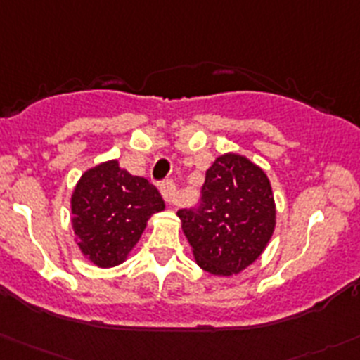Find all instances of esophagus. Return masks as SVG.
<instances>
[{
    "instance_id": "esophagus-1",
    "label": "esophagus",
    "mask_w": 360,
    "mask_h": 360,
    "mask_svg": "<svg viewBox=\"0 0 360 360\" xmlns=\"http://www.w3.org/2000/svg\"><path fill=\"white\" fill-rule=\"evenodd\" d=\"M160 190H161V195L163 199L167 200L169 204H176L177 202V188L176 183L172 179H167L160 184Z\"/></svg>"
}]
</instances>
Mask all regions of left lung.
Wrapping results in <instances>:
<instances>
[{
    "label": "left lung",
    "mask_w": 360,
    "mask_h": 360,
    "mask_svg": "<svg viewBox=\"0 0 360 360\" xmlns=\"http://www.w3.org/2000/svg\"><path fill=\"white\" fill-rule=\"evenodd\" d=\"M183 231L202 270L240 274L270 241L275 202L266 174L240 154L217 158L206 172L200 202L179 210Z\"/></svg>",
    "instance_id": "1"
}]
</instances>
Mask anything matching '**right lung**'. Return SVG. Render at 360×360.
<instances>
[{"mask_svg":"<svg viewBox=\"0 0 360 360\" xmlns=\"http://www.w3.org/2000/svg\"><path fill=\"white\" fill-rule=\"evenodd\" d=\"M70 204L79 248L101 268L122 263L147 220L165 210L158 188L146 177L131 176L115 160L86 170L74 188Z\"/></svg>","mask_w":360,"mask_h":360,"instance_id":"right-lung-1","label":"right lung"}]
</instances>
